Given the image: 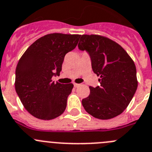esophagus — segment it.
Listing matches in <instances>:
<instances>
[{"label": "esophagus", "mask_w": 152, "mask_h": 152, "mask_svg": "<svg viewBox=\"0 0 152 152\" xmlns=\"http://www.w3.org/2000/svg\"><path fill=\"white\" fill-rule=\"evenodd\" d=\"M74 86H75V87H78L80 84L79 83H74Z\"/></svg>", "instance_id": "34e87169"}]
</instances>
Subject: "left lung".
Here are the masks:
<instances>
[{"mask_svg": "<svg viewBox=\"0 0 152 152\" xmlns=\"http://www.w3.org/2000/svg\"><path fill=\"white\" fill-rule=\"evenodd\" d=\"M79 38V50L88 53L93 72L100 77V86L90 87V95L82 105L96 118H115L124 111L136 93V65L123 47L107 37L83 34Z\"/></svg>", "mask_w": 152, "mask_h": 152, "instance_id": "left-lung-1", "label": "left lung"}]
</instances>
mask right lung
I'll list each match as a JSON object with an SVG mask.
<instances>
[{
	"label": "right lung",
	"mask_w": 152,
	"mask_h": 152,
	"mask_svg": "<svg viewBox=\"0 0 152 152\" xmlns=\"http://www.w3.org/2000/svg\"><path fill=\"white\" fill-rule=\"evenodd\" d=\"M78 34H47L34 41L22 56L16 69L15 89L22 105L31 115L52 120L65 110L72 83L52 80L59 76L67 53L76 47Z\"/></svg>",
	"instance_id": "add662e5"
}]
</instances>
